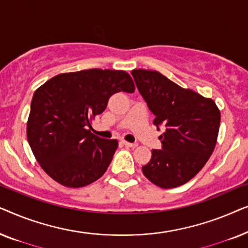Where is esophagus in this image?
<instances>
[{
  "label": "esophagus",
  "instance_id": "obj_1",
  "mask_svg": "<svg viewBox=\"0 0 248 248\" xmlns=\"http://www.w3.org/2000/svg\"><path fill=\"white\" fill-rule=\"evenodd\" d=\"M123 144H125L128 148H137L138 147L137 143H131V142H127V141H123Z\"/></svg>",
  "mask_w": 248,
  "mask_h": 248
}]
</instances>
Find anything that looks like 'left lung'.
Segmentation results:
<instances>
[{
  "label": "left lung",
  "instance_id": "obj_1",
  "mask_svg": "<svg viewBox=\"0 0 248 248\" xmlns=\"http://www.w3.org/2000/svg\"><path fill=\"white\" fill-rule=\"evenodd\" d=\"M139 93L155 115L161 150H152L142 167L149 181L159 187L172 188L192 179L215 150L220 111L215 101L191 89H184L157 71L133 70Z\"/></svg>",
  "mask_w": 248,
  "mask_h": 248
}]
</instances>
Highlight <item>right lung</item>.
<instances>
[{
	"label": "right lung",
	"instance_id": "right-lung-1",
	"mask_svg": "<svg viewBox=\"0 0 248 248\" xmlns=\"http://www.w3.org/2000/svg\"><path fill=\"white\" fill-rule=\"evenodd\" d=\"M120 91L134 93L130 74L100 69L59 74L35 91L27 138L37 161L54 181L77 188L105 174L118 142L91 133L90 122Z\"/></svg>",
	"mask_w": 248,
	"mask_h": 248
}]
</instances>
